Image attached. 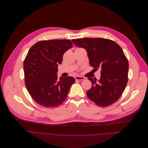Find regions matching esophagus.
<instances>
[{
  "label": "esophagus",
  "mask_w": 148,
  "mask_h": 148,
  "mask_svg": "<svg viewBox=\"0 0 148 148\" xmlns=\"http://www.w3.org/2000/svg\"><path fill=\"white\" fill-rule=\"evenodd\" d=\"M76 80H84V77H81V76H76L75 77Z\"/></svg>",
  "instance_id": "34e87169"
}]
</instances>
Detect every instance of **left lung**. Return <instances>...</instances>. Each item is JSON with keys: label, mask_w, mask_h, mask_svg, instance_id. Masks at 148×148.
I'll use <instances>...</instances> for the list:
<instances>
[{"label": "left lung", "mask_w": 148, "mask_h": 148, "mask_svg": "<svg viewBox=\"0 0 148 148\" xmlns=\"http://www.w3.org/2000/svg\"><path fill=\"white\" fill-rule=\"evenodd\" d=\"M72 42L85 48L90 65L101 69L100 79L89 77L92 86L86 92L88 97L96 105L111 106L121 96L127 83L129 63L121 47L112 40L104 38L72 39Z\"/></svg>", "instance_id": "8db88e82"}]
</instances>
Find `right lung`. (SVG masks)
Wrapping results in <instances>:
<instances>
[{
	"label": "right lung",
	"instance_id": "right-lung-1",
	"mask_svg": "<svg viewBox=\"0 0 148 148\" xmlns=\"http://www.w3.org/2000/svg\"><path fill=\"white\" fill-rule=\"evenodd\" d=\"M70 40H41L29 49L24 61V82L34 100L45 108L60 106L65 100L73 77L58 78V65L64 53L72 47Z\"/></svg>",
	"mask_w": 148,
	"mask_h": 148
}]
</instances>
